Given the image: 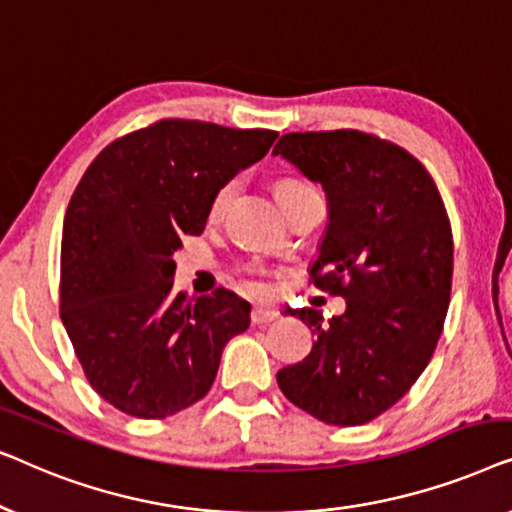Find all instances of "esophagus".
<instances>
[{
    "mask_svg": "<svg viewBox=\"0 0 512 512\" xmlns=\"http://www.w3.org/2000/svg\"><path fill=\"white\" fill-rule=\"evenodd\" d=\"M279 317L275 310H270V307H254L251 310V324L254 326H265V324H272Z\"/></svg>",
    "mask_w": 512,
    "mask_h": 512,
    "instance_id": "esophagus-1",
    "label": "esophagus"
}]
</instances>
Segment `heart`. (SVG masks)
<instances>
[{"instance_id":"b5f03b06","label":"heart","mask_w":512,"mask_h":512,"mask_svg":"<svg viewBox=\"0 0 512 512\" xmlns=\"http://www.w3.org/2000/svg\"><path fill=\"white\" fill-rule=\"evenodd\" d=\"M233 191H235V181H226V184L219 186V191L214 193L212 202H209V216H212V219H219V216L223 214V209H226ZM272 191H275V198L279 200V205H282L284 212H286V209L291 207L293 200H298L300 195L314 191V188L307 184V181L298 179V177H282V179L275 181ZM244 289L251 291V293H261L263 284L256 282V279H247V282H244Z\"/></svg>"}]
</instances>
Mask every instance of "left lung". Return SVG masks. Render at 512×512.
Segmentation results:
<instances>
[{
	"mask_svg": "<svg viewBox=\"0 0 512 512\" xmlns=\"http://www.w3.org/2000/svg\"><path fill=\"white\" fill-rule=\"evenodd\" d=\"M272 153L324 186L331 216L310 279L347 300L345 314L328 324L312 307L291 312L317 342L279 370L277 384L321 422L366 424L408 394L443 333L450 216L426 167L370 132H289Z\"/></svg>",
	"mask_w": 512,
	"mask_h": 512,
	"instance_id": "left-lung-1",
	"label": "left lung"
}]
</instances>
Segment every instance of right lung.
I'll return each instance as SVG.
<instances>
[{"mask_svg": "<svg viewBox=\"0 0 512 512\" xmlns=\"http://www.w3.org/2000/svg\"><path fill=\"white\" fill-rule=\"evenodd\" d=\"M275 130L160 118L118 137L69 200L60 317L86 380L109 405L163 419L212 389L221 352L249 328L233 291L174 293V251L200 235L221 184L261 160Z\"/></svg>", "mask_w": 512, "mask_h": 512, "instance_id": "obj_1", "label": "right lung"}]
</instances>
